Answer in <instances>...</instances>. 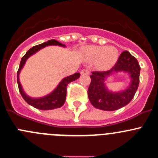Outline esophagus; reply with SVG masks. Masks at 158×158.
Returning a JSON list of instances; mask_svg holds the SVG:
<instances>
[{"instance_id": "obj_1", "label": "esophagus", "mask_w": 158, "mask_h": 158, "mask_svg": "<svg viewBox=\"0 0 158 158\" xmlns=\"http://www.w3.org/2000/svg\"><path fill=\"white\" fill-rule=\"evenodd\" d=\"M89 73H90V72H89V69H84L81 71V74L82 75H89Z\"/></svg>"}]
</instances>
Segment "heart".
Listing matches in <instances>:
<instances>
[{"label":"heart","instance_id":"heart-1","mask_svg":"<svg viewBox=\"0 0 158 158\" xmlns=\"http://www.w3.org/2000/svg\"><path fill=\"white\" fill-rule=\"evenodd\" d=\"M83 54L89 61H97V64L101 68L110 67L118 58V51L111 46L89 45L85 48Z\"/></svg>","mask_w":158,"mask_h":158}]
</instances>
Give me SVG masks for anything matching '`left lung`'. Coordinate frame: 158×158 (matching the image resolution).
<instances>
[{
	"instance_id": "left-lung-1",
	"label": "left lung",
	"mask_w": 158,
	"mask_h": 158,
	"mask_svg": "<svg viewBox=\"0 0 158 158\" xmlns=\"http://www.w3.org/2000/svg\"><path fill=\"white\" fill-rule=\"evenodd\" d=\"M123 71L130 74L131 84L121 93L109 92L105 87V78L114 72ZM140 66L135 57L125 51L119 55L115 65L107 71H94L92 73L91 83L88 95L91 104L96 108L103 110H116L129 104L133 98L139 85Z\"/></svg>"
}]
</instances>
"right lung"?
I'll return each instance as SVG.
<instances>
[{"label": "right lung", "mask_w": 158, "mask_h": 158, "mask_svg": "<svg viewBox=\"0 0 158 158\" xmlns=\"http://www.w3.org/2000/svg\"><path fill=\"white\" fill-rule=\"evenodd\" d=\"M48 45H60V46H65L64 44H61L59 41H56V40H49L48 42H44L41 44H38V45L34 46L31 48H30L29 51L26 52V54L22 57L20 61V64H19V69L17 71V83L18 87H19V91L20 92L21 95L25 101L28 103L29 104L32 106V107H35V108L40 109V110H52L60 107L61 106L64 105V102L66 101V87L67 85L73 81L76 80V79H79L80 76V73H74L72 76H69L68 77L64 78L60 83L58 85V86L56 88L55 90L48 95L45 96V97L41 98H32L29 97L26 95L23 92L22 86H21L20 82H19V74L20 72L21 69L23 66H24L26 60L28 59L31 55L37 52L40 49L43 48L45 46Z\"/></svg>", "instance_id": "1"}]
</instances>
